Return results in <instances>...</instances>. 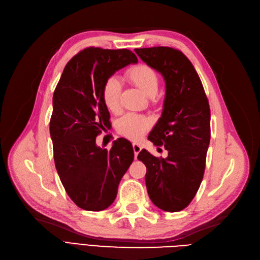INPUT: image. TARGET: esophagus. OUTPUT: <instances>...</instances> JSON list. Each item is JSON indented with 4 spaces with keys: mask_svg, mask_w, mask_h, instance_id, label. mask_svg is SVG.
<instances>
[{
    "mask_svg": "<svg viewBox=\"0 0 260 260\" xmlns=\"http://www.w3.org/2000/svg\"><path fill=\"white\" fill-rule=\"evenodd\" d=\"M132 147H133V151H135V157H136V159H137L138 158V154L141 152V149H142V146H141L138 143H133Z\"/></svg>",
    "mask_w": 260,
    "mask_h": 260,
    "instance_id": "34e87169",
    "label": "esophagus"
}]
</instances>
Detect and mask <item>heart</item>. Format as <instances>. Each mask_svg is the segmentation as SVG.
Segmentation results:
<instances>
[{
    "instance_id": "obj_1",
    "label": "heart",
    "mask_w": 260,
    "mask_h": 260,
    "mask_svg": "<svg viewBox=\"0 0 260 260\" xmlns=\"http://www.w3.org/2000/svg\"><path fill=\"white\" fill-rule=\"evenodd\" d=\"M125 79L142 92L147 98H155L159 88V78L153 68L144 64L130 67L125 72ZM121 84L115 77H111L104 82L102 89V99L107 109L118 113L120 109ZM151 127L147 117L138 114H127L117 121V131L121 136L137 140Z\"/></svg>"
}]
</instances>
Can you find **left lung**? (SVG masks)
<instances>
[{
	"mask_svg": "<svg viewBox=\"0 0 260 260\" xmlns=\"http://www.w3.org/2000/svg\"><path fill=\"white\" fill-rule=\"evenodd\" d=\"M135 51L166 83L162 114L148 140L168 151L166 158H158L142 149L138 159L146 166L145 183L154 205L180 211L198 193L205 171L210 141L208 100L192 62L181 51L168 46Z\"/></svg>",
	"mask_w": 260,
	"mask_h": 260,
	"instance_id": "1",
	"label": "left lung"
}]
</instances>
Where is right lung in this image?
I'll list each match as a JSON object with an SVG mask.
<instances>
[{
  "label": "right lung",
  "instance_id": "1",
  "mask_svg": "<svg viewBox=\"0 0 260 260\" xmlns=\"http://www.w3.org/2000/svg\"><path fill=\"white\" fill-rule=\"evenodd\" d=\"M137 62L127 49L86 48L67 62L54 91L50 133L55 167L69 198L84 210L112 205L135 158L128 140L114 141L107 151L96 145V137L111 117L102 99L104 82Z\"/></svg>",
  "mask_w": 260,
  "mask_h": 260
}]
</instances>
